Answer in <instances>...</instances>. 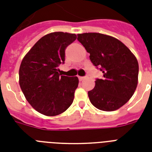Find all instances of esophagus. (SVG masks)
<instances>
[{
    "instance_id": "1",
    "label": "esophagus",
    "mask_w": 152,
    "mask_h": 152,
    "mask_svg": "<svg viewBox=\"0 0 152 152\" xmlns=\"http://www.w3.org/2000/svg\"><path fill=\"white\" fill-rule=\"evenodd\" d=\"M87 78H88L87 76H79V80H80V81L83 80H85V79Z\"/></svg>"
}]
</instances>
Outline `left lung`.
Returning <instances> with one entry per match:
<instances>
[{"label":"left lung","mask_w":152,"mask_h":152,"mask_svg":"<svg viewBox=\"0 0 152 152\" xmlns=\"http://www.w3.org/2000/svg\"><path fill=\"white\" fill-rule=\"evenodd\" d=\"M77 40L95 67L102 72L95 87L88 91L93 106L103 111H113L125 105L134 94L138 83L139 64L129 49L118 39L100 33L77 34Z\"/></svg>","instance_id":"left-lung-1"}]
</instances>
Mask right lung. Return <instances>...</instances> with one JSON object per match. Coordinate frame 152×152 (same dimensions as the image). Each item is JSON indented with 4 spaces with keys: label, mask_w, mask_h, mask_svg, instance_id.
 Segmentation results:
<instances>
[{
    "label": "right lung",
    "mask_w": 152,
    "mask_h": 152,
    "mask_svg": "<svg viewBox=\"0 0 152 152\" xmlns=\"http://www.w3.org/2000/svg\"><path fill=\"white\" fill-rule=\"evenodd\" d=\"M76 34L53 32L34 44L23 57L19 71L20 86L31 106L42 114L56 116L71 106L78 87L76 76H62L65 49Z\"/></svg>",
    "instance_id": "right-lung-1"
}]
</instances>
